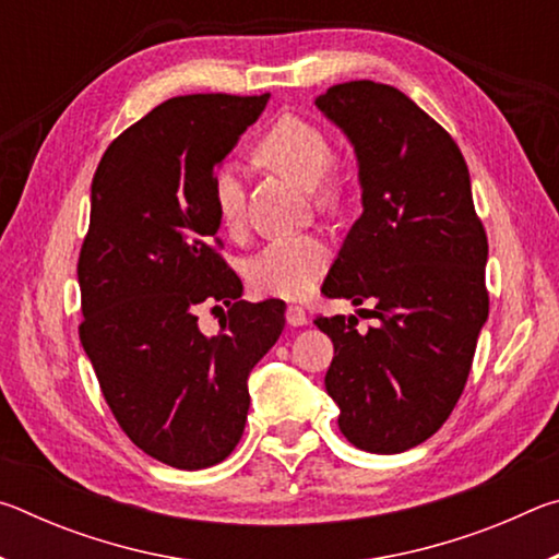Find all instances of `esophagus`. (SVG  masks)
<instances>
[{
	"instance_id": "esophagus-1",
	"label": "esophagus",
	"mask_w": 559,
	"mask_h": 559,
	"mask_svg": "<svg viewBox=\"0 0 559 559\" xmlns=\"http://www.w3.org/2000/svg\"><path fill=\"white\" fill-rule=\"evenodd\" d=\"M286 320H288V325H293V328L306 325V323H308V313H306V308H300V306H288V310H286Z\"/></svg>"
}]
</instances>
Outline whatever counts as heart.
<instances>
[{
	"mask_svg": "<svg viewBox=\"0 0 559 559\" xmlns=\"http://www.w3.org/2000/svg\"><path fill=\"white\" fill-rule=\"evenodd\" d=\"M263 165L286 175L313 192L320 210H335L343 182L333 173V140L318 122L286 112L271 122L253 143ZM212 204L226 231L241 229L246 216V189L234 165H222L212 177ZM330 266V249L318 234L278 236L249 261L246 276L261 296L296 300L308 296Z\"/></svg>",
	"mask_w": 559,
	"mask_h": 559,
	"instance_id": "heart-1",
	"label": "heart"
}]
</instances>
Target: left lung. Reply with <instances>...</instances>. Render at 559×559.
<instances>
[{
    "label": "left lung",
    "instance_id": "left-lung-1",
    "mask_svg": "<svg viewBox=\"0 0 559 559\" xmlns=\"http://www.w3.org/2000/svg\"><path fill=\"white\" fill-rule=\"evenodd\" d=\"M355 147L362 214L323 283L377 323L316 318L333 340L325 390L353 447L400 453L441 429L488 320L486 229L459 145L402 91L349 81L316 98ZM362 313V310H359Z\"/></svg>",
    "mask_w": 559,
    "mask_h": 559
}]
</instances>
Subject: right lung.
I'll return each instance as SVG.
<instances>
[{
	"label": "right lung",
	"mask_w": 559,
	"mask_h": 559,
	"mask_svg": "<svg viewBox=\"0 0 559 559\" xmlns=\"http://www.w3.org/2000/svg\"><path fill=\"white\" fill-rule=\"evenodd\" d=\"M269 98H169L120 132L93 175L81 345L120 429L175 468L214 466L236 449L251 402L246 380L286 325L283 300H241L212 204L216 165ZM219 299L230 310L206 338L195 306Z\"/></svg>",
	"instance_id": "1"
}]
</instances>
